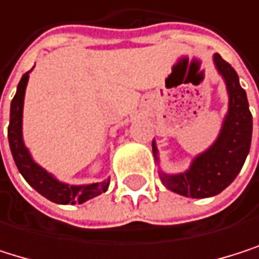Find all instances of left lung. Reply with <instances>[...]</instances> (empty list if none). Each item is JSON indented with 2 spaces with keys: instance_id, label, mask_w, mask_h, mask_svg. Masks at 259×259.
Instances as JSON below:
<instances>
[{
  "instance_id": "obj_1",
  "label": "left lung",
  "mask_w": 259,
  "mask_h": 259,
  "mask_svg": "<svg viewBox=\"0 0 259 259\" xmlns=\"http://www.w3.org/2000/svg\"><path fill=\"white\" fill-rule=\"evenodd\" d=\"M213 63L223 75L229 94V111L219 136L210 148L193 159L187 171L178 175L159 171L160 181L168 190L195 199L216 196L235 181L249 154L252 142V114L238 74L219 54L213 55ZM153 154L156 162H159L154 140Z\"/></svg>"
}]
</instances>
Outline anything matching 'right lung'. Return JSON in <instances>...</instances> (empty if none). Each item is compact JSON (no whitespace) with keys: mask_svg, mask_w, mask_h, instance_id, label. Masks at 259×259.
I'll return each mask as SVG.
<instances>
[{"mask_svg":"<svg viewBox=\"0 0 259 259\" xmlns=\"http://www.w3.org/2000/svg\"><path fill=\"white\" fill-rule=\"evenodd\" d=\"M27 81L29 72L21 77L17 88V94L10 103V122L7 131L10 151L12 156H14L18 171L23 175V178L32 188H35L41 196L55 204H83L105 193L109 187V179L86 185H69L55 179L51 173H48L45 168H41L32 159L23 140V105Z\"/></svg>","mask_w":259,"mask_h":259,"instance_id":"add662e5","label":"right lung"}]
</instances>
